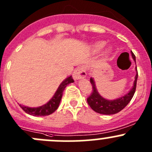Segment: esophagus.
I'll list each match as a JSON object with an SVG mask.
<instances>
[{
	"mask_svg": "<svg viewBox=\"0 0 152 152\" xmlns=\"http://www.w3.org/2000/svg\"><path fill=\"white\" fill-rule=\"evenodd\" d=\"M86 76H87V70H86V67L85 65H81V66L76 67L73 73V77L74 79H83L86 77Z\"/></svg>",
	"mask_w": 152,
	"mask_h": 152,
	"instance_id": "34e87169",
	"label": "esophagus"
}]
</instances>
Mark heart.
Returning a JSON list of instances; mask_svg holds the SVG:
<instances>
[{"mask_svg": "<svg viewBox=\"0 0 152 152\" xmlns=\"http://www.w3.org/2000/svg\"><path fill=\"white\" fill-rule=\"evenodd\" d=\"M104 46V42H98L96 45H95V48H96V50H100V49H102Z\"/></svg>", "mask_w": 152, "mask_h": 152, "instance_id": "b5f03b06", "label": "heart"}]
</instances>
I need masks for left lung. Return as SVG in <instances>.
<instances>
[{
    "instance_id": "8db88e82",
    "label": "left lung",
    "mask_w": 152,
    "mask_h": 152,
    "mask_svg": "<svg viewBox=\"0 0 152 152\" xmlns=\"http://www.w3.org/2000/svg\"><path fill=\"white\" fill-rule=\"evenodd\" d=\"M132 58L134 59V60L135 61V56L133 53V52H132ZM137 76H138V73H137L135 76V79H134V86L131 89V90L126 95L122 96L120 99H115V100L113 101L107 100V99L102 98L99 94V93H98L97 90L96 88L94 80L91 78L90 79V82L92 85L93 90H92L91 94L87 99V103H88L90 107L95 112H96L98 113H100V114L113 115L119 113L124 108H125L126 106L129 103L130 101L132 99L133 96H134V93H135Z\"/></svg>"
}]
</instances>
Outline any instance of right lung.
<instances>
[{
    "label": "right lung",
    "mask_w": 152,
    "mask_h": 152,
    "mask_svg": "<svg viewBox=\"0 0 152 152\" xmlns=\"http://www.w3.org/2000/svg\"><path fill=\"white\" fill-rule=\"evenodd\" d=\"M73 82H74V80L72 78V76L67 77L59 85V88L57 89L56 92L55 93L53 97L47 104L41 106V107H36V108H31V107H24V106L22 105H20V107L23 109L24 112L31 115L45 116L50 115L57 110L59 103H60L61 99H62V93H63V91L65 87H66V86L70 83H73Z\"/></svg>",
    "instance_id": "obj_1"
}]
</instances>
